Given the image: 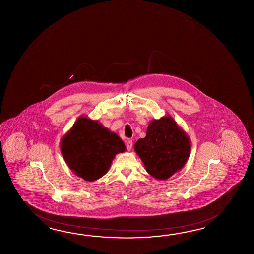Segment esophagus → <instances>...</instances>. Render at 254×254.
Wrapping results in <instances>:
<instances>
[{
  "instance_id": "obj_1",
  "label": "esophagus",
  "mask_w": 254,
  "mask_h": 254,
  "mask_svg": "<svg viewBox=\"0 0 254 254\" xmlns=\"http://www.w3.org/2000/svg\"><path fill=\"white\" fill-rule=\"evenodd\" d=\"M126 148H127V150H128V151H130V150H131V148H132V140H126Z\"/></svg>"
}]
</instances>
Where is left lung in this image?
<instances>
[{"label": "left lung", "instance_id": "8db88e82", "mask_svg": "<svg viewBox=\"0 0 254 254\" xmlns=\"http://www.w3.org/2000/svg\"><path fill=\"white\" fill-rule=\"evenodd\" d=\"M190 146L188 134L167 115L150 122L145 137L135 142L134 151L147 173L156 180L165 181L184 167Z\"/></svg>", "mask_w": 254, "mask_h": 254}]
</instances>
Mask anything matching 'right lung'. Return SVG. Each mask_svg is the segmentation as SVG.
<instances>
[{
    "instance_id": "obj_1",
    "label": "right lung",
    "mask_w": 254,
    "mask_h": 254,
    "mask_svg": "<svg viewBox=\"0 0 254 254\" xmlns=\"http://www.w3.org/2000/svg\"><path fill=\"white\" fill-rule=\"evenodd\" d=\"M60 148L68 167L87 182L102 178L116 154L126 151L118 135L86 116L76 120L63 136Z\"/></svg>"
}]
</instances>
